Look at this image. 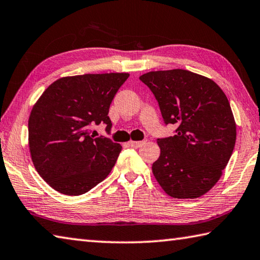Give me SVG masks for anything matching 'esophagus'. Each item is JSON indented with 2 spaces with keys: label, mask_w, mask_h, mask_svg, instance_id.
Instances as JSON below:
<instances>
[{
  "label": "esophagus",
  "mask_w": 260,
  "mask_h": 260,
  "mask_svg": "<svg viewBox=\"0 0 260 260\" xmlns=\"http://www.w3.org/2000/svg\"><path fill=\"white\" fill-rule=\"evenodd\" d=\"M142 144H144V141H129L128 146L132 148H140Z\"/></svg>",
  "instance_id": "obj_1"
}]
</instances>
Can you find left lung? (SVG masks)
<instances>
[{
	"instance_id": "1",
	"label": "left lung",
	"mask_w": 260,
	"mask_h": 260,
	"mask_svg": "<svg viewBox=\"0 0 260 260\" xmlns=\"http://www.w3.org/2000/svg\"><path fill=\"white\" fill-rule=\"evenodd\" d=\"M177 134L158 139L152 173L173 199H197L221 178L234 150L236 122L227 96L212 79L187 70L151 71L140 77Z\"/></svg>"
}]
</instances>
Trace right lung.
<instances>
[{"mask_svg": "<svg viewBox=\"0 0 260 260\" xmlns=\"http://www.w3.org/2000/svg\"><path fill=\"white\" fill-rule=\"evenodd\" d=\"M128 73L59 78L43 91L28 118V147L35 170L65 195L89 191L108 177L119 143L90 135V125L107 124L109 108Z\"/></svg>", "mask_w": 260, "mask_h": 260, "instance_id": "right-lung-1", "label": "right lung"}]
</instances>
